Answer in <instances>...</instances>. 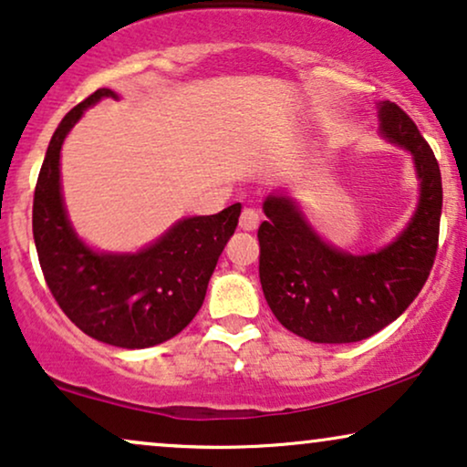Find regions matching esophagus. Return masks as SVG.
I'll return each mask as SVG.
<instances>
[{"label": "esophagus", "instance_id": "34e87169", "mask_svg": "<svg viewBox=\"0 0 467 467\" xmlns=\"http://www.w3.org/2000/svg\"><path fill=\"white\" fill-rule=\"evenodd\" d=\"M259 225V214L253 208H244L240 214V229H244V232H253V229H257Z\"/></svg>", "mask_w": 467, "mask_h": 467}]
</instances>
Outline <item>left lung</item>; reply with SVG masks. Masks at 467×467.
I'll use <instances>...</instances> for the list:
<instances>
[{"label":"left lung","instance_id":"8db88e82","mask_svg":"<svg viewBox=\"0 0 467 467\" xmlns=\"http://www.w3.org/2000/svg\"><path fill=\"white\" fill-rule=\"evenodd\" d=\"M379 129L414 156L420 202L403 234L371 255L326 244L285 197L264 203L259 281L275 317L313 343H356L379 332L419 296L440 240L441 175L433 150L395 102H379Z\"/></svg>","mask_w":467,"mask_h":467}]
</instances>
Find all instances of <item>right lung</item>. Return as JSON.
I'll use <instances>...</instances> for the list:
<instances>
[{
  "label": "right lung",
  "mask_w": 467,
  "mask_h": 467,
  "mask_svg": "<svg viewBox=\"0 0 467 467\" xmlns=\"http://www.w3.org/2000/svg\"><path fill=\"white\" fill-rule=\"evenodd\" d=\"M111 89H96L53 132L34 191L32 227L53 298L77 328L115 348L141 349L182 332L203 305L219 255L240 219V203L180 221L137 255H100L72 232L59 192V150L83 111Z\"/></svg>",
  "instance_id": "add662e5"
}]
</instances>
